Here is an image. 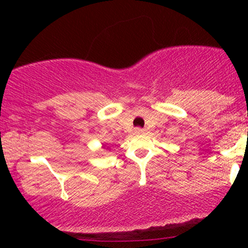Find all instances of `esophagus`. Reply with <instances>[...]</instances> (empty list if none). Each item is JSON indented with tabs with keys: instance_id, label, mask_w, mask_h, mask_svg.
Listing matches in <instances>:
<instances>
[{
	"instance_id": "1",
	"label": "esophagus",
	"mask_w": 248,
	"mask_h": 248,
	"mask_svg": "<svg viewBox=\"0 0 248 248\" xmlns=\"http://www.w3.org/2000/svg\"><path fill=\"white\" fill-rule=\"evenodd\" d=\"M134 132H136V133H138V134H141V133H144V129L136 128V129H134Z\"/></svg>"
}]
</instances>
